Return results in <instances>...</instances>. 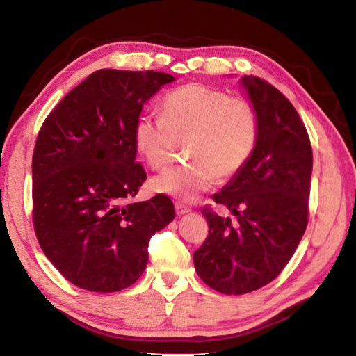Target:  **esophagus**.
<instances>
[{
	"label": "esophagus",
	"instance_id": "esophagus-1",
	"mask_svg": "<svg viewBox=\"0 0 356 356\" xmlns=\"http://www.w3.org/2000/svg\"><path fill=\"white\" fill-rule=\"evenodd\" d=\"M175 210H177V215L181 216V215H186L188 212H192V209L183 204V202H175Z\"/></svg>",
	"mask_w": 356,
	"mask_h": 356
}]
</instances>
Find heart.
Returning a JSON list of instances; mask_svg holds the SVG:
<instances>
[{"instance_id": "b5f03b06", "label": "heart", "mask_w": 356, "mask_h": 356, "mask_svg": "<svg viewBox=\"0 0 356 356\" xmlns=\"http://www.w3.org/2000/svg\"><path fill=\"white\" fill-rule=\"evenodd\" d=\"M258 115L248 99L200 84H187L169 92L161 101V118L143 115L134 129L135 147L152 169L170 163L177 143L187 141L192 159L159 173L152 188L184 201H192L212 187L216 178L241 170L258 141Z\"/></svg>"}]
</instances>
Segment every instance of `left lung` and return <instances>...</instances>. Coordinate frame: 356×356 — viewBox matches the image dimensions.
Returning a JSON list of instances; mask_svg holds the SVG:
<instances>
[{"label": "left lung", "mask_w": 356, "mask_h": 356, "mask_svg": "<svg viewBox=\"0 0 356 356\" xmlns=\"http://www.w3.org/2000/svg\"><path fill=\"white\" fill-rule=\"evenodd\" d=\"M258 115V141L248 164L213 195L236 224L204 209L209 235L193 253L195 270L226 295L269 284L292 258L307 227L312 146L292 103L264 79H239Z\"/></svg>", "instance_id": "1"}]
</instances>
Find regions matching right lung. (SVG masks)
<instances>
[{
	"instance_id": "right-lung-1",
	"label": "right lung",
	"mask_w": 356,
	"mask_h": 356,
	"mask_svg": "<svg viewBox=\"0 0 356 356\" xmlns=\"http://www.w3.org/2000/svg\"><path fill=\"white\" fill-rule=\"evenodd\" d=\"M175 78L101 69L70 90L42 122L32 158L33 226L64 278L90 292H118L146 270L155 232L175 218L158 193L132 198L147 175L136 163L135 122Z\"/></svg>"
}]
</instances>
